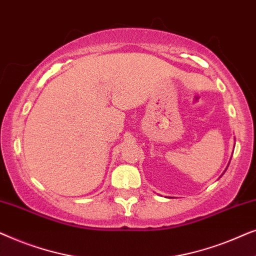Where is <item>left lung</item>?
Listing matches in <instances>:
<instances>
[{"mask_svg":"<svg viewBox=\"0 0 256 256\" xmlns=\"http://www.w3.org/2000/svg\"><path fill=\"white\" fill-rule=\"evenodd\" d=\"M228 166H230V163H228ZM228 166H227V168H228ZM227 168H226V170H227ZM226 170H225V171H226ZM225 171H224V172H225Z\"/></svg>","mask_w":256,"mask_h":256,"instance_id":"obj_1","label":"left lung"}]
</instances>
